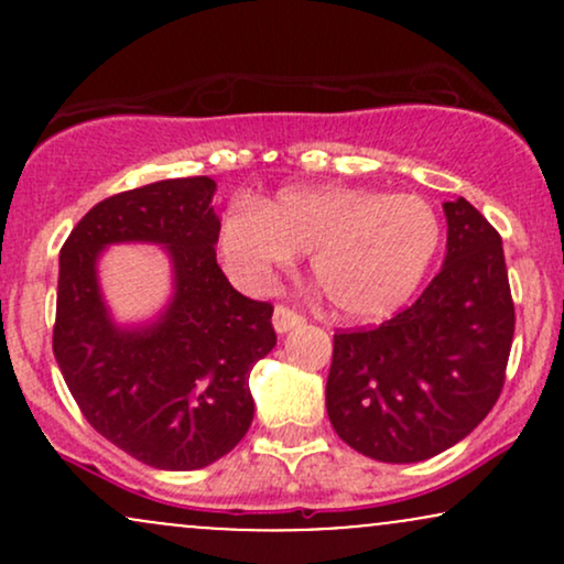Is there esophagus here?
<instances>
[{
  "label": "esophagus",
  "mask_w": 564,
  "mask_h": 564,
  "mask_svg": "<svg viewBox=\"0 0 564 564\" xmlns=\"http://www.w3.org/2000/svg\"><path fill=\"white\" fill-rule=\"evenodd\" d=\"M302 323H304L302 315L296 313V310L286 307V304H278V307L273 310V326L278 334H286V332H291V328L302 326Z\"/></svg>",
  "instance_id": "obj_1"
}]
</instances>
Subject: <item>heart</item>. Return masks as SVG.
<instances>
[{
	"label": "heart",
	"instance_id": "1",
	"mask_svg": "<svg viewBox=\"0 0 564 564\" xmlns=\"http://www.w3.org/2000/svg\"><path fill=\"white\" fill-rule=\"evenodd\" d=\"M443 225L424 198L371 187H289L254 206H236L217 232L232 281L262 291L296 254L336 318L377 321L416 294L435 262Z\"/></svg>",
	"mask_w": 564,
	"mask_h": 564
}]
</instances>
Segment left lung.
Here are the masks:
<instances>
[{"instance_id":"obj_1","label":"left lung","mask_w":564,"mask_h":564,"mask_svg":"<svg viewBox=\"0 0 564 564\" xmlns=\"http://www.w3.org/2000/svg\"><path fill=\"white\" fill-rule=\"evenodd\" d=\"M443 209L448 251L424 294L381 326L334 334L328 419L377 462L448 451L488 416L507 379L514 302L501 236L467 198Z\"/></svg>"}]
</instances>
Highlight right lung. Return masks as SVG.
Masks as SVG:
<instances>
[{"instance_id":"right-lung-1","label":"right lung","mask_w":564,"mask_h":564,"mask_svg":"<svg viewBox=\"0 0 564 564\" xmlns=\"http://www.w3.org/2000/svg\"><path fill=\"white\" fill-rule=\"evenodd\" d=\"M212 177L161 180L100 200L61 249L53 349L84 419L156 469L215 464L254 419L249 373L275 347L273 304L230 286L217 264ZM111 242L164 245L175 294L148 327H116L96 281Z\"/></svg>"}]
</instances>
